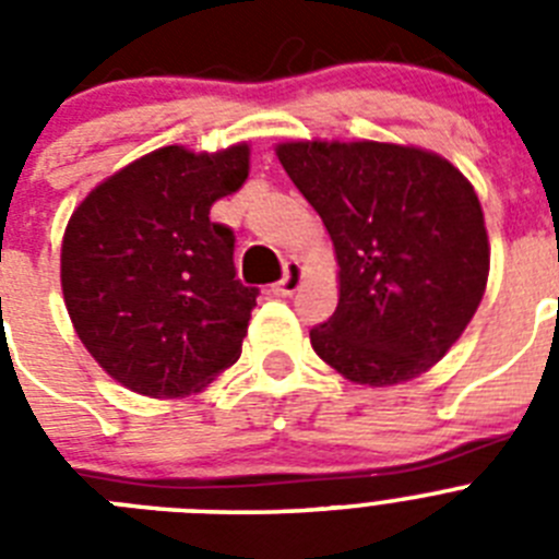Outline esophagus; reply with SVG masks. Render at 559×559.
Masks as SVG:
<instances>
[{
  "label": "esophagus",
  "mask_w": 559,
  "mask_h": 559,
  "mask_svg": "<svg viewBox=\"0 0 559 559\" xmlns=\"http://www.w3.org/2000/svg\"><path fill=\"white\" fill-rule=\"evenodd\" d=\"M299 285H302V265L296 263V260H288L283 269V280L274 285V294L276 296H290L299 290Z\"/></svg>",
  "instance_id": "1"
}]
</instances>
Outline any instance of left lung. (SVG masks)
I'll use <instances>...</instances> for the list:
<instances>
[{
  "instance_id": "8db88e82",
  "label": "left lung",
  "mask_w": 559,
  "mask_h": 559,
  "mask_svg": "<svg viewBox=\"0 0 559 559\" xmlns=\"http://www.w3.org/2000/svg\"><path fill=\"white\" fill-rule=\"evenodd\" d=\"M276 156L338 257V308L310 330L316 355L369 386L428 372L487 288L471 181L437 153L386 142H288Z\"/></svg>"
}]
</instances>
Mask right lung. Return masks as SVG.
<instances>
[{
	"label": "right lung",
	"mask_w": 559,
	"mask_h": 559,
	"mask_svg": "<svg viewBox=\"0 0 559 559\" xmlns=\"http://www.w3.org/2000/svg\"><path fill=\"white\" fill-rule=\"evenodd\" d=\"M246 176L249 145L159 147L95 187L69 218V319L131 392L185 397L240 358L260 290L237 280L235 231L210 221V206Z\"/></svg>",
	"instance_id": "right-lung-1"
}]
</instances>
